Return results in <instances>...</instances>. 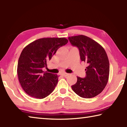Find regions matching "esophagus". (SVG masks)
Here are the masks:
<instances>
[{"label":"esophagus","mask_w":127,"mask_h":127,"mask_svg":"<svg viewBox=\"0 0 127 127\" xmlns=\"http://www.w3.org/2000/svg\"><path fill=\"white\" fill-rule=\"evenodd\" d=\"M69 74H67V73H65V74H63V76H64V77H67L68 76H69Z\"/></svg>","instance_id":"obj_1"}]
</instances>
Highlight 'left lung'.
<instances>
[{"instance_id": "1", "label": "left lung", "mask_w": 127, "mask_h": 127, "mask_svg": "<svg viewBox=\"0 0 127 127\" xmlns=\"http://www.w3.org/2000/svg\"><path fill=\"white\" fill-rule=\"evenodd\" d=\"M71 44L79 48L81 61L87 64L85 78L77 77L71 86L74 92L83 98H92L102 92L108 83L109 62L100 44L86 35L68 37Z\"/></svg>"}]
</instances>
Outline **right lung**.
<instances>
[{
  "instance_id": "right-lung-1",
  "label": "right lung",
  "mask_w": 127,
  "mask_h": 127,
  "mask_svg": "<svg viewBox=\"0 0 127 127\" xmlns=\"http://www.w3.org/2000/svg\"><path fill=\"white\" fill-rule=\"evenodd\" d=\"M65 38H43L31 42L22 50L18 60L17 74L20 84L27 94L36 99H43L54 90L58 83L57 74L44 72L60 47L65 45Z\"/></svg>"
}]
</instances>
